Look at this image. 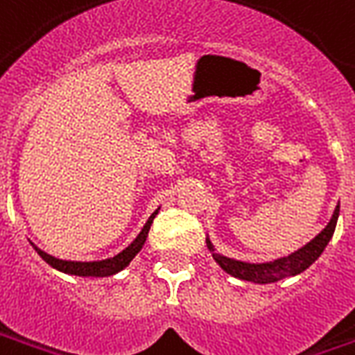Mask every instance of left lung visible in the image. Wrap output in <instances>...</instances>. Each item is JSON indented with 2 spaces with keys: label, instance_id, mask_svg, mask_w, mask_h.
Wrapping results in <instances>:
<instances>
[{
  "label": "left lung",
  "instance_id": "8db88e82",
  "mask_svg": "<svg viewBox=\"0 0 355 355\" xmlns=\"http://www.w3.org/2000/svg\"><path fill=\"white\" fill-rule=\"evenodd\" d=\"M338 211H340V205L335 207V212H333L329 224L325 225L324 230L320 231L312 241H309L304 246L297 248L295 252H291L288 256L271 259V261L250 263V261H241V259L227 258L224 254L216 252L214 244L211 243V239L209 237H207V248L211 250L214 261H216L225 272H230L231 277L241 278V280H248V282H258V284H271V282H277V280H282V278L301 275L304 269H309V267L322 256V252L325 250V246L331 241L333 233H335V225H337L338 220Z\"/></svg>",
  "mask_w": 355,
  "mask_h": 355
}]
</instances>
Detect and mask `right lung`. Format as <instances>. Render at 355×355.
Masks as SVG:
<instances>
[{"mask_svg": "<svg viewBox=\"0 0 355 355\" xmlns=\"http://www.w3.org/2000/svg\"><path fill=\"white\" fill-rule=\"evenodd\" d=\"M159 212V209L152 212L150 218L146 220V224L143 225V230L139 233L137 237L133 239V243L130 246H125L124 250L116 254V256H112V258L107 259H97V261H71V259H60L54 258L51 254H46L44 250H41L39 246L31 243V246L35 248L39 256L46 261V263L51 265L52 269H56L60 272H65V275H75V277H94V278H103V277H112V275H116L122 269H125L128 265L131 263V259L137 256L141 248H143L144 241L148 237V231H150V225L154 222V218Z\"/></svg>", "mask_w": 355, "mask_h": 355, "instance_id": "right-lung-1", "label": "right lung"}]
</instances>
